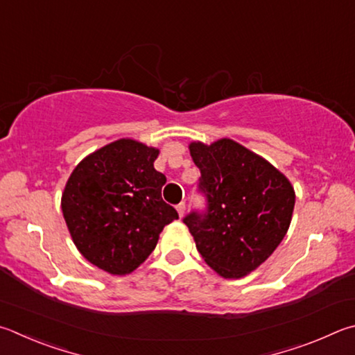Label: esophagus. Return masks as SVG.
<instances>
[{"mask_svg":"<svg viewBox=\"0 0 355 355\" xmlns=\"http://www.w3.org/2000/svg\"><path fill=\"white\" fill-rule=\"evenodd\" d=\"M177 211H178V216H180V217L184 216V212H186V205H184V202L177 205Z\"/></svg>","mask_w":355,"mask_h":355,"instance_id":"34e87169","label":"esophagus"}]
</instances>
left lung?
Segmentation results:
<instances>
[{
    "label": "left lung",
    "mask_w": 355,
    "mask_h": 355,
    "mask_svg": "<svg viewBox=\"0 0 355 355\" xmlns=\"http://www.w3.org/2000/svg\"><path fill=\"white\" fill-rule=\"evenodd\" d=\"M206 211L183 218L205 262L228 279L248 275L284 239L295 191L284 173L233 139L189 144Z\"/></svg>",
    "instance_id": "8db88e82"
}]
</instances>
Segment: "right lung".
Listing matches in <instances>:
<instances>
[{
	"mask_svg": "<svg viewBox=\"0 0 355 355\" xmlns=\"http://www.w3.org/2000/svg\"><path fill=\"white\" fill-rule=\"evenodd\" d=\"M158 149L122 138L83 158L62 194L73 242L93 266L110 275L137 270L178 212L161 197Z\"/></svg>",
	"mask_w": 355,
	"mask_h": 355,
	"instance_id": "right-lung-1",
	"label": "right lung"
}]
</instances>
